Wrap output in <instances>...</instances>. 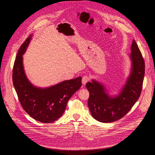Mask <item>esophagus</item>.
Instances as JSON below:
<instances>
[{"label":"esophagus","instance_id":"1","mask_svg":"<svg viewBox=\"0 0 155 155\" xmlns=\"http://www.w3.org/2000/svg\"><path fill=\"white\" fill-rule=\"evenodd\" d=\"M90 81V77H88V76H87V75H84L82 78V80H81L83 85H84L87 81Z\"/></svg>","mask_w":155,"mask_h":155}]
</instances>
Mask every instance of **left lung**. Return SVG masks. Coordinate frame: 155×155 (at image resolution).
Masks as SVG:
<instances>
[{"label": "left lung", "instance_id": "8db88e82", "mask_svg": "<svg viewBox=\"0 0 155 155\" xmlns=\"http://www.w3.org/2000/svg\"><path fill=\"white\" fill-rule=\"evenodd\" d=\"M129 58V75L120 93L110 96L105 86L92 80L86 87L90 93L87 104L93 117L102 123H112L123 118L139 99L145 74V62L134 40H132Z\"/></svg>", "mask_w": 155, "mask_h": 155}]
</instances>
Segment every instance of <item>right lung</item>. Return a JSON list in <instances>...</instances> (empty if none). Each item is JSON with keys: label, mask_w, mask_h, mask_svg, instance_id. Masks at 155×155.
Here are the masks:
<instances>
[{"label": "right lung", "mask_w": 155, "mask_h": 155, "mask_svg": "<svg viewBox=\"0 0 155 155\" xmlns=\"http://www.w3.org/2000/svg\"><path fill=\"white\" fill-rule=\"evenodd\" d=\"M31 35L18 50L13 69V83L18 99L30 117L41 123H52L64 114L68 101L81 86V77L64 80L56 84L40 87L28 80L23 55L32 39Z\"/></svg>", "instance_id": "1"}]
</instances>
